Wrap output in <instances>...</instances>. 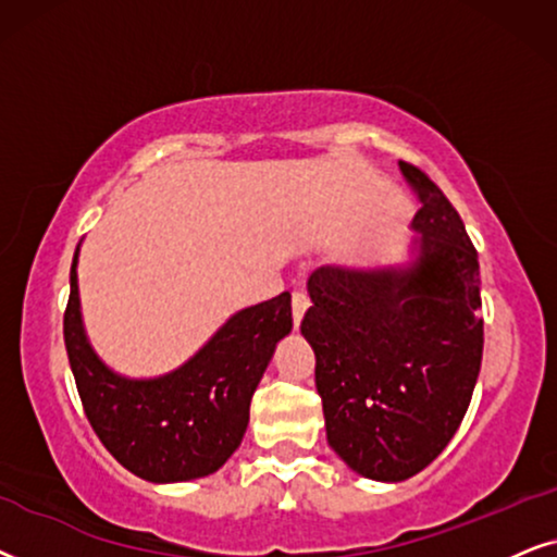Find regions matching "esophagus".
<instances>
[{
	"mask_svg": "<svg viewBox=\"0 0 557 557\" xmlns=\"http://www.w3.org/2000/svg\"><path fill=\"white\" fill-rule=\"evenodd\" d=\"M310 308V298L306 293H293V321H295V329H298L302 315H306V310Z\"/></svg>",
	"mask_w": 557,
	"mask_h": 557,
	"instance_id": "obj_1",
	"label": "esophagus"
}]
</instances>
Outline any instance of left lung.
I'll list each match as a JSON object with an SVG mask.
<instances>
[{
  "label": "left lung",
  "instance_id": "obj_1",
  "mask_svg": "<svg viewBox=\"0 0 557 557\" xmlns=\"http://www.w3.org/2000/svg\"><path fill=\"white\" fill-rule=\"evenodd\" d=\"M420 198L407 259L321 267L300 333L315 354L325 438L348 469L397 484L441 456L476 387L479 255L443 190L410 162Z\"/></svg>",
  "mask_w": 557,
  "mask_h": 557
}]
</instances>
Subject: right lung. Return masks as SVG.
<instances>
[{
    "label": "right lung",
    "mask_w": 557,
    "mask_h": 557,
    "mask_svg": "<svg viewBox=\"0 0 557 557\" xmlns=\"http://www.w3.org/2000/svg\"><path fill=\"white\" fill-rule=\"evenodd\" d=\"M78 251L63 318L71 372L103 446L124 469L152 484L203 479L242 446L249 403L274 346L293 331L290 293L234 313L173 372L124 376L88 341L78 295Z\"/></svg>",
    "instance_id": "1"
}]
</instances>
